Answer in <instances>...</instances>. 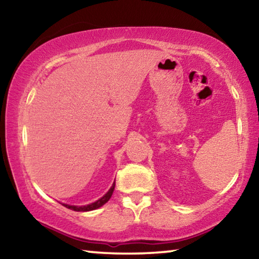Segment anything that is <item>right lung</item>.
<instances>
[{
    "label": "right lung",
    "instance_id": "right-lung-1",
    "mask_svg": "<svg viewBox=\"0 0 259 259\" xmlns=\"http://www.w3.org/2000/svg\"><path fill=\"white\" fill-rule=\"evenodd\" d=\"M114 188H115V182L113 183L112 187L109 188L106 194L102 196V198H100L99 200L95 201V202L90 203V204H87V205H71V204H67V203H63V205H64V207L68 208V209L74 210V211H91V210L100 208L102 205L106 203L109 199H111V196H112L113 192H114Z\"/></svg>",
    "mask_w": 259,
    "mask_h": 259
}]
</instances>
